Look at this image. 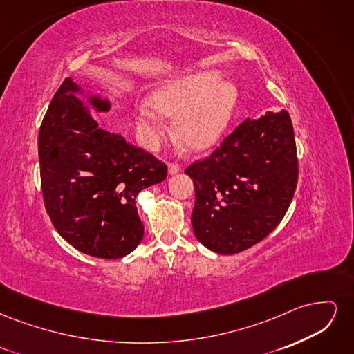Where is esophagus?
Returning <instances> with one entry per match:
<instances>
[{"mask_svg":"<svg viewBox=\"0 0 354 354\" xmlns=\"http://www.w3.org/2000/svg\"><path fill=\"white\" fill-rule=\"evenodd\" d=\"M180 171V165L178 164H176V162H169L168 164V174H176V173H178Z\"/></svg>","mask_w":354,"mask_h":354,"instance_id":"34e87169","label":"esophagus"}]
</instances>
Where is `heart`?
I'll use <instances>...</instances> for the list:
<instances>
[{"label":"heart","instance_id":"heart-1","mask_svg":"<svg viewBox=\"0 0 354 354\" xmlns=\"http://www.w3.org/2000/svg\"><path fill=\"white\" fill-rule=\"evenodd\" d=\"M220 78L218 71H203L160 87L151 103L137 104L138 131L155 143L164 133L160 115L176 116L181 142L192 149L209 147L227 128L239 97L236 84Z\"/></svg>","mask_w":354,"mask_h":354}]
</instances>
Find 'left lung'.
Instances as JSON below:
<instances>
[{
    "instance_id": "8db88e82",
    "label": "left lung",
    "mask_w": 354,
    "mask_h": 354,
    "mask_svg": "<svg viewBox=\"0 0 354 354\" xmlns=\"http://www.w3.org/2000/svg\"><path fill=\"white\" fill-rule=\"evenodd\" d=\"M185 173L195 186L192 226L198 241L223 255L251 248L282 221L297 187L289 113L248 118Z\"/></svg>"
}]
</instances>
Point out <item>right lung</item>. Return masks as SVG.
<instances>
[{"instance_id":"add662e5","label":"right lung","mask_w":354,"mask_h":354,"mask_svg":"<svg viewBox=\"0 0 354 354\" xmlns=\"http://www.w3.org/2000/svg\"><path fill=\"white\" fill-rule=\"evenodd\" d=\"M66 78L53 97L38 134L41 189L47 214L60 236L78 251L115 260L136 250L143 223L138 192L164 181L167 165L153 155L103 130ZM95 112L111 103L88 95Z\"/></svg>"}]
</instances>
